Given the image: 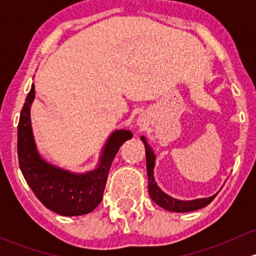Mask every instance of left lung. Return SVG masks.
<instances>
[{"mask_svg": "<svg viewBox=\"0 0 256 256\" xmlns=\"http://www.w3.org/2000/svg\"><path fill=\"white\" fill-rule=\"evenodd\" d=\"M141 140L144 144V151H146V168H147V177H148V193L151 200H154L156 204L168 212H174V213H186V212L197 210V209L204 208L208 206L212 200H214L216 194L210 196L207 198H198V200H177V198L171 197L167 193H164L158 184L154 180V164H156V156H154V150L151 148L148 142H147L146 138L141 136Z\"/></svg>", "mask_w": 256, "mask_h": 256, "instance_id": "8db88e82", "label": "left lung"}]
</instances>
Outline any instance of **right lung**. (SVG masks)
<instances>
[{
  "instance_id": "obj_1",
  "label": "right lung",
  "mask_w": 256,
  "mask_h": 256,
  "mask_svg": "<svg viewBox=\"0 0 256 256\" xmlns=\"http://www.w3.org/2000/svg\"><path fill=\"white\" fill-rule=\"evenodd\" d=\"M34 85L26 98L18 122L17 152L20 168L26 182L46 208L64 216H76L94 210L102 202L114 157L126 140L132 138L128 130L110 134L100 151L96 166L86 172H72L54 166L40 156L30 121Z\"/></svg>"
}]
</instances>
